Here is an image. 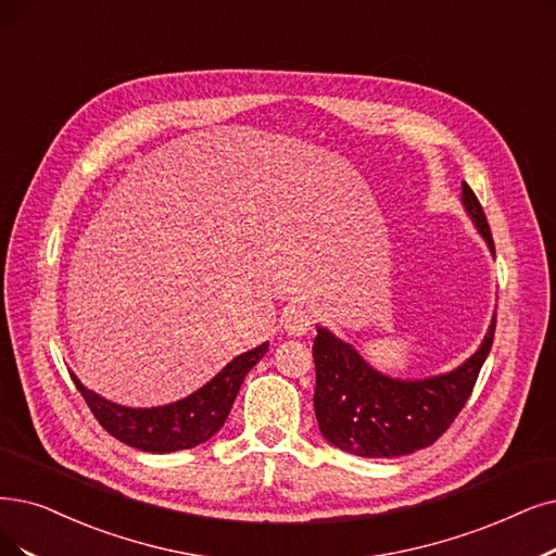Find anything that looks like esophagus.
<instances>
[{
  "instance_id": "obj_1",
  "label": "esophagus",
  "mask_w": 556,
  "mask_h": 556,
  "mask_svg": "<svg viewBox=\"0 0 556 556\" xmlns=\"http://www.w3.org/2000/svg\"><path fill=\"white\" fill-rule=\"evenodd\" d=\"M282 326L287 330V336L301 338L305 332L313 330V315L305 307H287L282 315Z\"/></svg>"
}]
</instances>
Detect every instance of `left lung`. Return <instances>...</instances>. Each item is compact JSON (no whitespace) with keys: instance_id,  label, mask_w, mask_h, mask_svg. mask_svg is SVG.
I'll use <instances>...</instances> for the list:
<instances>
[{"instance_id":"8db88e82","label":"left lung","mask_w":556,"mask_h":556,"mask_svg":"<svg viewBox=\"0 0 556 556\" xmlns=\"http://www.w3.org/2000/svg\"><path fill=\"white\" fill-rule=\"evenodd\" d=\"M463 205L495 253L491 226L468 182H463ZM493 338L495 317L481 346L454 371L399 381L371 369L358 351L330 330L317 328L315 415L324 438L365 458H396L433 445L468 404Z\"/></svg>"}]
</instances>
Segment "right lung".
Segmentation results:
<instances>
[{
  "instance_id": "obj_1",
  "label": "right lung",
  "mask_w": 556,
  "mask_h": 556,
  "mask_svg": "<svg viewBox=\"0 0 556 556\" xmlns=\"http://www.w3.org/2000/svg\"><path fill=\"white\" fill-rule=\"evenodd\" d=\"M266 351H269V344L264 342L253 351L237 355L201 390L160 408H127L111 404L100 394L86 390L75 374L71 376L106 433L135 450L168 454L201 445L224 427L243 379Z\"/></svg>"
}]
</instances>
